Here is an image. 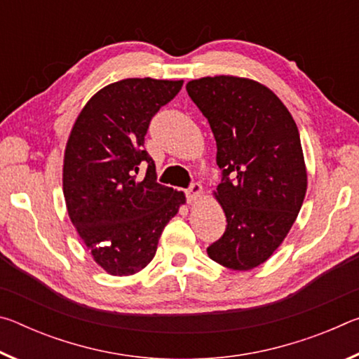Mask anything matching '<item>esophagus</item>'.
<instances>
[{"label":"esophagus","mask_w":359,"mask_h":359,"mask_svg":"<svg viewBox=\"0 0 359 359\" xmlns=\"http://www.w3.org/2000/svg\"><path fill=\"white\" fill-rule=\"evenodd\" d=\"M201 194H203V185L198 184V182H193V184L188 187V190H187V199L190 203H193V201H196Z\"/></svg>","instance_id":"34e87169"}]
</instances>
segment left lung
I'll return each mask as SVG.
<instances>
[{"label": "left lung", "instance_id": "1", "mask_svg": "<svg viewBox=\"0 0 359 359\" xmlns=\"http://www.w3.org/2000/svg\"><path fill=\"white\" fill-rule=\"evenodd\" d=\"M187 92L209 121L222 169L214 194L228 224L208 255L229 269H253L287 238L304 203L299 131L277 95L250 79L203 77Z\"/></svg>", "mask_w": 359, "mask_h": 359}]
</instances>
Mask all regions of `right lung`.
Returning <instances> with one entry per match:
<instances>
[{
	"instance_id": "right-lung-1",
	"label": "right lung",
	"mask_w": 359,
	"mask_h": 359,
	"mask_svg": "<svg viewBox=\"0 0 359 359\" xmlns=\"http://www.w3.org/2000/svg\"><path fill=\"white\" fill-rule=\"evenodd\" d=\"M184 81L123 79L101 88L79 114L65 150L66 208L93 259L111 276H131L156 253L185 194L156 182L144 150L150 120ZM148 165L138 174L140 163Z\"/></svg>"
}]
</instances>
